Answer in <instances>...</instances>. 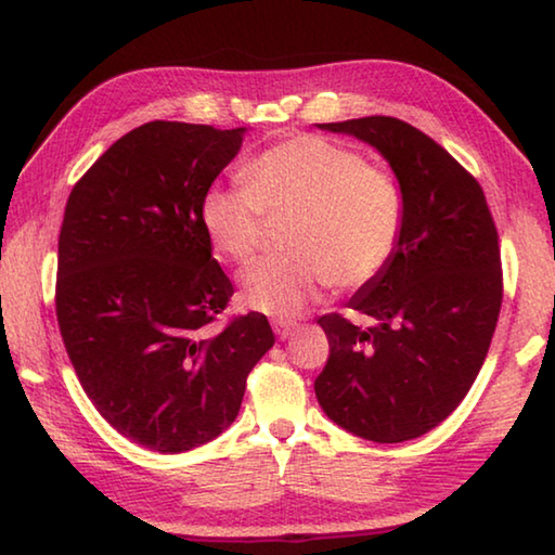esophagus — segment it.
Returning a JSON list of instances; mask_svg holds the SVG:
<instances>
[{
  "mask_svg": "<svg viewBox=\"0 0 555 555\" xmlns=\"http://www.w3.org/2000/svg\"><path fill=\"white\" fill-rule=\"evenodd\" d=\"M271 327H274V333L279 335V340H286L288 335H294L296 323L294 321H274V323H271Z\"/></svg>",
  "mask_w": 555,
  "mask_h": 555,
  "instance_id": "1",
  "label": "esophagus"
}]
</instances>
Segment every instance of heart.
I'll list each match as a JSON object with an SVG mask.
<instances>
[{
  "label": "heart",
  "instance_id": "obj_1",
  "mask_svg": "<svg viewBox=\"0 0 555 555\" xmlns=\"http://www.w3.org/2000/svg\"><path fill=\"white\" fill-rule=\"evenodd\" d=\"M240 185H212L201 201L203 230L234 264L255 259L267 218H294L284 259L244 271L242 300L271 318H294L323 286L357 291L397 255L403 230L399 183L352 149L300 134L242 166Z\"/></svg>",
  "mask_w": 555,
  "mask_h": 555
}]
</instances>
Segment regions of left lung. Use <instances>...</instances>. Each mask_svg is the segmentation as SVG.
Instances as JSON below:
<instances>
[{
    "label": "left lung",
    "instance_id": "8db88e82",
    "mask_svg": "<svg viewBox=\"0 0 555 555\" xmlns=\"http://www.w3.org/2000/svg\"><path fill=\"white\" fill-rule=\"evenodd\" d=\"M321 129L387 158L403 230L389 267L350 298L370 325L318 318L331 357L315 397L350 434L401 443L446 421L482 367L502 308L500 237L475 176L421 129L382 115Z\"/></svg>",
    "mask_w": 555,
    "mask_h": 555
}]
</instances>
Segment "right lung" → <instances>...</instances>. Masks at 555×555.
Listing matches in <instances>:
<instances>
[{"label":"right lung","instance_id":"right-lung-1","mask_svg":"<svg viewBox=\"0 0 555 555\" xmlns=\"http://www.w3.org/2000/svg\"><path fill=\"white\" fill-rule=\"evenodd\" d=\"M244 129L146 121L73 185L59 234L55 315L100 416L158 453H185L237 418L267 315L210 331L234 294L201 201Z\"/></svg>","mask_w":555,"mask_h":555}]
</instances>
